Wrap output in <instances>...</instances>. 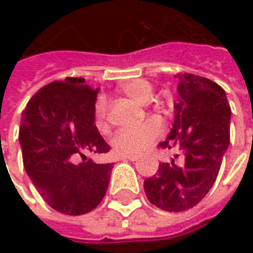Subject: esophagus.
I'll return each instance as SVG.
<instances>
[{
  "mask_svg": "<svg viewBox=\"0 0 253 253\" xmlns=\"http://www.w3.org/2000/svg\"><path fill=\"white\" fill-rule=\"evenodd\" d=\"M121 159H122V161H131V162H135V161H138L139 158H138V156H135V155H122Z\"/></svg>",
  "mask_w": 253,
  "mask_h": 253,
  "instance_id": "esophagus-1",
  "label": "esophagus"
}]
</instances>
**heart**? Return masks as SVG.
<instances>
[{
    "mask_svg": "<svg viewBox=\"0 0 253 253\" xmlns=\"http://www.w3.org/2000/svg\"><path fill=\"white\" fill-rule=\"evenodd\" d=\"M122 91L136 104H148L153 97V87L146 80H132L122 85ZM105 104L97 105V126L100 129L107 128L105 122ZM163 132V122L159 118H149L136 128L120 129L112 136L111 145L114 151L120 155H139L146 151Z\"/></svg>",
    "mask_w": 253,
    "mask_h": 253,
    "instance_id": "b5f03b06",
    "label": "heart"
}]
</instances>
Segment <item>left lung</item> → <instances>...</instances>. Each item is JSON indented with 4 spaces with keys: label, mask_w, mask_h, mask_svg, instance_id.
I'll list each match as a JSON object with an SVG mask.
<instances>
[{
    "label": "left lung",
    "mask_w": 253,
    "mask_h": 253,
    "mask_svg": "<svg viewBox=\"0 0 253 253\" xmlns=\"http://www.w3.org/2000/svg\"><path fill=\"white\" fill-rule=\"evenodd\" d=\"M176 77L174 124L159 146L179 153L169 163H161L143 189L153 206L180 212L199 204L218 176L229 145L231 107L222 87L210 79L191 73Z\"/></svg>",
    "instance_id": "left-lung-1"
}]
</instances>
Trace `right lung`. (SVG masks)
I'll return each mask as SVG.
<instances>
[{"mask_svg": "<svg viewBox=\"0 0 253 253\" xmlns=\"http://www.w3.org/2000/svg\"><path fill=\"white\" fill-rule=\"evenodd\" d=\"M92 88L82 77L42 87L26 104L19 143L26 174L42 199L66 215H82L104 199L112 163H94L88 153H107L94 124Z\"/></svg>", "mask_w": 253, "mask_h": 253, "instance_id": "1", "label": "right lung"}]
</instances>
